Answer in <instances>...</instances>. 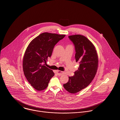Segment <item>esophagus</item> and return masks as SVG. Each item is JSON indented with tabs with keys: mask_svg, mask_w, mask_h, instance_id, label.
<instances>
[{
	"mask_svg": "<svg viewBox=\"0 0 120 120\" xmlns=\"http://www.w3.org/2000/svg\"><path fill=\"white\" fill-rule=\"evenodd\" d=\"M56 74H57V75H58L61 76V75H63L64 74V72L63 71L58 70V71H56Z\"/></svg>",
	"mask_w": 120,
	"mask_h": 120,
	"instance_id": "esophagus-1",
	"label": "esophagus"
}]
</instances>
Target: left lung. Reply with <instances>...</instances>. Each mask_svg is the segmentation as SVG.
<instances>
[{"instance_id": "obj_1", "label": "left lung", "mask_w": 120, "mask_h": 120, "mask_svg": "<svg viewBox=\"0 0 120 120\" xmlns=\"http://www.w3.org/2000/svg\"><path fill=\"white\" fill-rule=\"evenodd\" d=\"M68 38L75 45V59L80 66L63 86L69 93H75L87 87L93 80L97 72L98 58L95 46L86 37L75 34Z\"/></svg>"}]
</instances>
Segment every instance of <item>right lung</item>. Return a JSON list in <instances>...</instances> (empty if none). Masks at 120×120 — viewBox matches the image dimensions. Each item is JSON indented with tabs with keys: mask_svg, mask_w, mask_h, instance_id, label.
Masks as SVG:
<instances>
[{
	"mask_svg": "<svg viewBox=\"0 0 120 120\" xmlns=\"http://www.w3.org/2000/svg\"><path fill=\"white\" fill-rule=\"evenodd\" d=\"M65 36L64 34L43 33L27 46L23 58V70L28 82L37 91L46 88L54 75L53 71L43 64L51 56L55 45Z\"/></svg>",
	"mask_w": 120,
	"mask_h": 120,
	"instance_id": "obj_1",
	"label": "right lung"
}]
</instances>
